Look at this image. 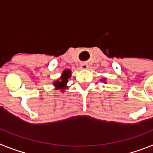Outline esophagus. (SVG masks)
Here are the masks:
<instances>
[{
	"instance_id": "obj_1",
	"label": "esophagus",
	"mask_w": 153,
	"mask_h": 153,
	"mask_svg": "<svg viewBox=\"0 0 153 153\" xmlns=\"http://www.w3.org/2000/svg\"><path fill=\"white\" fill-rule=\"evenodd\" d=\"M81 68H82V69H87V68H88V65L86 64V63H82V65H81Z\"/></svg>"
}]
</instances>
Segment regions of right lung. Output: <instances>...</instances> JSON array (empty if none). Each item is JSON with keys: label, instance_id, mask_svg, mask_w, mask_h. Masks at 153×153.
I'll use <instances>...</instances> for the list:
<instances>
[{"label": "right lung", "instance_id": "1", "mask_svg": "<svg viewBox=\"0 0 153 153\" xmlns=\"http://www.w3.org/2000/svg\"><path fill=\"white\" fill-rule=\"evenodd\" d=\"M69 77H70V70H67L63 71L60 80H56L54 83V85L56 86V89H67L66 83L68 82Z\"/></svg>", "mask_w": 153, "mask_h": 153}]
</instances>
